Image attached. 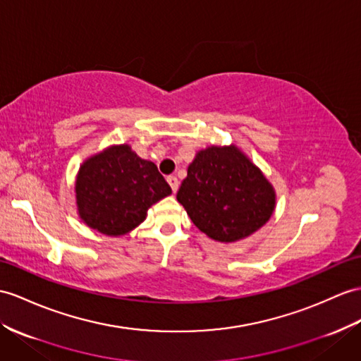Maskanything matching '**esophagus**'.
Masks as SVG:
<instances>
[{
    "label": "esophagus",
    "instance_id": "1",
    "mask_svg": "<svg viewBox=\"0 0 361 361\" xmlns=\"http://www.w3.org/2000/svg\"><path fill=\"white\" fill-rule=\"evenodd\" d=\"M166 182L170 183V187H171L173 192L178 191V188H179V180H178V178H176V176H169V178H166Z\"/></svg>",
    "mask_w": 361,
    "mask_h": 361
}]
</instances>
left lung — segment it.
<instances>
[{"label": "left lung", "instance_id": "8db88e82", "mask_svg": "<svg viewBox=\"0 0 361 361\" xmlns=\"http://www.w3.org/2000/svg\"><path fill=\"white\" fill-rule=\"evenodd\" d=\"M176 197L202 233L222 243L247 239L276 209L274 187L234 144L199 150Z\"/></svg>", "mask_w": 361, "mask_h": 361}]
</instances>
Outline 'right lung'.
Segmentation results:
<instances>
[{"mask_svg":"<svg viewBox=\"0 0 361 361\" xmlns=\"http://www.w3.org/2000/svg\"><path fill=\"white\" fill-rule=\"evenodd\" d=\"M171 188L152 161L140 159L128 144L110 145L81 164L75 180L78 216L92 230L119 237L145 221Z\"/></svg>","mask_w":361,"mask_h":361,"instance_id":"right-lung-1","label":"right lung"}]
</instances>
